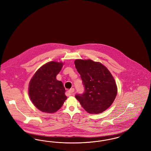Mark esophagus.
<instances>
[{"mask_svg": "<svg viewBox=\"0 0 151 151\" xmlns=\"http://www.w3.org/2000/svg\"><path fill=\"white\" fill-rule=\"evenodd\" d=\"M74 91H75V89H74V88H71L70 90H68V91H67V92L68 93V94H72L73 92H74Z\"/></svg>", "mask_w": 151, "mask_h": 151, "instance_id": "1", "label": "esophagus"}]
</instances>
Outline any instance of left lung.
I'll return each mask as SVG.
<instances>
[{
	"mask_svg": "<svg viewBox=\"0 0 151 151\" xmlns=\"http://www.w3.org/2000/svg\"><path fill=\"white\" fill-rule=\"evenodd\" d=\"M75 65L85 89L83 93L75 95L76 99L89 113H102L111 106L117 94L114 78L100 62L76 59Z\"/></svg>",
	"mask_w": 151,
	"mask_h": 151,
	"instance_id": "left-lung-1",
	"label": "left lung"
}]
</instances>
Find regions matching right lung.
Here are the masks:
<instances>
[{
  "label": "right lung",
  "mask_w": 151,
  "mask_h": 151,
  "mask_svg": "<svg viewBox=\"0 0 151 151\" xmlns=\"http://www.w3.org/2000/svg\"><path fill=\"white\" fill-rule=\"evenodd\" d=\"M63 65L62 62H48L37 70L30 81V99L36 108L42 112H56L67 99L62 82L56 79Z\"/></svg>",
  "instance_id": "add662e5"
}]
</instances>
